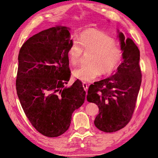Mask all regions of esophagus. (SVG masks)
Masks as SVG:
<instances>
[{"label":"esophagus","mask_w":158,"mask_h":158,"mask_svg":"<svg viewBox=\"0 0 158 158\" xmlns=\"http://www.w3.org/2000/svg\"><path fill=\"white\" fill-rule=\"evenodd\" d=\"M83 87H84V90L85 92L87 91L88 90V89H89V87H88V84H86V83H85V82H84L83 83Z\"/></svg>","instance_id":"obj_1"}]
</instances>
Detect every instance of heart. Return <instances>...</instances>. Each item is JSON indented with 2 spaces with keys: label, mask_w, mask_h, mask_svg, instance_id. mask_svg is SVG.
Listing matches in <instances>:
<instances>
[{
  "label": "heart",
  "mask_w": 158,
  "mask_h": 158,
  "mask_svg": "<svg viewBox=\"0 0 158 158\" xmlns=\"http://www.w3.org/2000/svg\"><path fill=\"white\" fill-rule=\"evenodd\" d=\"M83 52L89 53L86 65L73 71V75L84 82H90L100 74L105 75L116 69L123 58L121 48L115 44L114 40L105 33L95 30L85 31L74 39L68 51L69 62L78 65Z\"/></svg>",
  "instance_id": "1"
}]
</instances>
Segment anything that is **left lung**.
Listing matches in <instances>:
<instances>
[{"mask_svg": "<svg viewBox=\"0 0 158 158\" xmlns=\"http://www.w3.org/2000/svg\"><path fill=\"white\" fill-rule=\"evenodd\" d=\"M118 37L123 60L116 74L94 82L88 90L87 100L99 107L95 127L105 132H116L130 122L141 83L139 50L121 32L118 31Z\"/></svg>", "mask_w": 158, "mask_h": 158, "instance_id": "1", "label": "left lung"}]
</instances>
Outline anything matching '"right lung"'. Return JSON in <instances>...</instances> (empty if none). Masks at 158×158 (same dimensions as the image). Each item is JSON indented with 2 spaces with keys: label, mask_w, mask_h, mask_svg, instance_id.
<instances>
[{
  "label": "right lung",
  "mask_w": 158,
  "mask_h": 158,
  "mask_svg": "<svg viewBox=\"0 0 158 158\" xmlns=\"http://www.w3.org/2000/svg\"><path fill=\"white\" fill-rule=\"evenodd\" d=\"M69 29L56 26L30 37L21 47L16 89L23 111L37 131L56 137L68 130L72 114L85 100V91L70 78L68 51Z\"/></svg>",
  "instance_id": "obj_1"
}]
</instances>
